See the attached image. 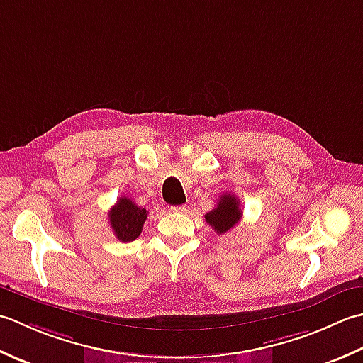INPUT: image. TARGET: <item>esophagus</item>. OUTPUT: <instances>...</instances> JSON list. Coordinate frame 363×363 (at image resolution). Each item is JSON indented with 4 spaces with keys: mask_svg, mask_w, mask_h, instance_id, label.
<instances>
[{
    "mask_svg": "<svg viewBox=\"0 0 363 363\" xmlns=\"http://www.w3.org/2000/svg\"><path fill=\"white\" fill-rule=\"evenodd\" d=\"M172 211H174V213H186V211H188V206H186V205L172 206Z\"/></svg>",
    "mask_w": 363,
    "mask_h": 363,
    "instance_id": "1",
    "label": "esophagus"
}]
</instances>
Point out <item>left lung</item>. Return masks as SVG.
I'll return each instance as SVG.
<instances>
[{
	"label": "left lung",
	"mask_w": 363,
	"mask_h": 363,
	"mask_svg": "<svg viewBox=\"0 0 363 363\" xmlns=\"http://www.w3.org/2000/svg\"><path fill=\"white\" fill-rule=\"evenodd\" d=\"M241 216L242 211L240 201L233 194L227 192V194L220 196L216 208L205 214V220L206 224H210L214 228V232L223 235L238 224Z\"/></svg>",
	"instance_id": "left-lung-1"
}]
</instances>
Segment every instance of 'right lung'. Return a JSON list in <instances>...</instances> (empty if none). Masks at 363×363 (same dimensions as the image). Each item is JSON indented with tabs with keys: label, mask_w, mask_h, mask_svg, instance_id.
Here are the masks:
<instances>
[{
	"label": "right lung",
	"mask_w": 363,
	"mask_h": 363,
	"mask_svg": "<svg viewBox=\"0 0 363 363\" xmlns=\"http://www.w3.org/2000/svg\"><path fill=\"white\" fill-rule=\"evenodd\" d=\"M116 238L122 242L135 241L143 232L147 210L140 208L128 197H121L108 213Z\"/></svg>",
	"instance_id": "right-lung-1"
}]
</instances>
